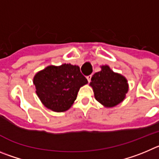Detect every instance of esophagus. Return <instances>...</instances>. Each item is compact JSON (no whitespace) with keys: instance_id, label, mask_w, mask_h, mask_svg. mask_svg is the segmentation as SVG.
<instances>
[{"instance_id":"1","label":"esophagus","mask_w":159,"mask_h":159,"mask_svg":"<svg viewBox=\"0 0 159 159\" xmlns=\"http://www.w3.org/2000/svg\"><path fill=\"white\" fill-rule=\"evenodd\" d=\"M91 78H92V75H89V76L86 77L87 81H88L89 82H90V81H91Z\"/></svg>"}]
</instances>
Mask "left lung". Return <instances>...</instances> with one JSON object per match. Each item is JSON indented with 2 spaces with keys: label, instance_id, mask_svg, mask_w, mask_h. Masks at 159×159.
Returning <instances> with one entry per match:
<instances>
[{
  "label": "left lung",
  "instance_id": "1",
  "mask_svg": "<svg viewBox=\"0 0 159 159\" xmlns=\"http://www.w3.org/2000/svg\"><path fill=\"white\" fill-rule=\"evenodd\" d=\"M101 71L93 75L89 85L98 102L105 108H112L125 99L129 89L128 80L108 65L101 66Z\"/></svg>",
  "mask_w": 159,
  "mask_h": 159
}]
</instances>
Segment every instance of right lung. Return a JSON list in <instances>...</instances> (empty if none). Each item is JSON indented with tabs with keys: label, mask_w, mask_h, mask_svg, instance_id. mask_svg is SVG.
I'll return each mask as SVG.
<instances>
[{
	"label": "right lung",
	"mask_w": 159,
	"mask_h": 159,
	"mask_svg": "<svg viewBox=\"0 0 159 159\" xmlns=\"http://www.w3.org/2000/svg\"><path fill=\"white\" fill-rule=\"evenodd\" d=\"M88 83L79 66L64 63L50 65L35 74V93L46 108L63 112L71 108L80 88Z\"/></svg>",
	"instance_id": "obj_1"
}]
</instances>
